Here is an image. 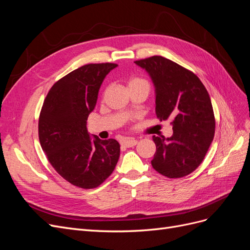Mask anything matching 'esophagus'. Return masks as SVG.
Instances as JSON below:
<instances>
[{
  "mask_svg": "<svg viewBox=\"0 0 250 250\" xmlns=\"http://www.w3.org/2000/svg\"><path fill=\"white\" fill-rule=\"evenodd\" d=\"M137 141L136 139H134V138H126V139H125L123 142H122V144L124 146H125V147H133V146H135L136 144H137Z\"/></svg>",
  "mask_w": 250,
  "mask_h": 250,
  "instance_id": "34e87169",
  "label": "esophagus"
}]
</instances>
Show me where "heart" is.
Wrapping results in <instances>:
<instances>
[{"mask_svg":"<svg viewBox=\"0 0 250 250\" xmlns=\"http://www.w3.org/2000/svg\"><path fill=\"white\" fill-rule=\"evenodd\" d=\"M139 84H146V85H148L146 80L141 79V78H132V79H130V81H128V86H131V85H139Z\"/></svg>","mask_w":250,"mask_h":250,"instance_id":"b5f03b06","label":"heart"}]
</instances>
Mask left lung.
Segmentation results:
<instances>
[{
	"label": "left lung",
	"mask_w": 250,
	"mask_h": 250,
	"mask_svg": "<svg viewBox=\"0 0 250 250\" xmlns=\"http://www.w3.org/2000/svg\"><path fill=\"white\" fill-rule=\"evenodd\" d=\"M146 69L156 87V114L171 119L170 138L152 136L157 150L151 165L169 179L184 178L203 162L215 135L210 95L191 70L162 56L135 61Z\"/></svg>",
	"instance_id": "8db88e82"
}]
</instances>
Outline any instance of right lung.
<instances>
[{"label":"right lung","instance_id":"right-lung-1","mask_svg":"<svg viewBox=\"0 0 250 250\" xmlns=\"http://www.w3.org/2000/svg\"><path fill=\"white\" fill-rule=\"evenodd\" d=\"M115 63H90L58 80L47 92L38 120V137L51 165L64 180L83 189L99 187L113 172L120 155L115 139L92 141L88 115L100 87Z\"/></svg>","mask_w":250,"mask_h":250}]
</instances>
